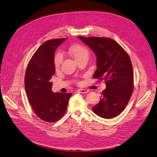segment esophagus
<instances>
[{
	"mask_svg": "<svg viewBox=\"0 0 157 157\" xmlns=\"http://www.w3.org/2000/svg\"><path fill=\"white\" fill-rule=\"evenodd\" d=\"M77 91L80 93H87L89 92V90H84V89H80V90H77Z\"/></svg>",
	"mask_w": 157,
	"mask_h": 157,
	"instance_id": "1",
	"label": "esophagus"
}]
</instances>
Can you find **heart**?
<instances>
[{
  "label": "heart",
  "instance_id": "1",
  "mask_svg": "<svg viewBox=\"0 0 157 157\" xmlns=\"http://www.w3.org/2000/svg\"><path fill=\"white\" fill-rule=\"evenodd\" d=\"M69 52L77 62L84 59H88L89 57V52L87 51V49L80 45H75L72 46L70 49ZM61 62L62 56L60 54H57L55 56L54 60L55 67L56 69H59Z\"/></svg>",
  "mask_w": 157,
  "mask_h": 157
}]
</instances>
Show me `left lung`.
<instances>
[{"label":"left lung","mask_w":157,"mask_h":157,"mask_svg":"<svg viewBox=\"0 0 157 157\" xmlns=\"http://www.w3.org/2000/svg\"><path fill=\"white\" fill-rule=\"evenodd\" d=\"M78 37L96 55L97 68L93 78L104 80L106 85L100 102L92 110L104 118L115 117L126 108L134 87L133 67L129 55L111 39Z\"/></svg>","instance_id":"obj_1"}]
</instances>
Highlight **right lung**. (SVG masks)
Masks as SVG:
<instances>
[{
    "label": "right lung",
    "instance_id": "right-lung-1",
    "mask_svg": "<svg viewBox=\"0 0 157 157\" xmlns=\"http://www.w3.org/2000/svg\"><path fill=\"white\" fill-rule=\"evenodd\" d=\"M65 39L43 43L31 57L25 74V90L29 102L35 115L46 122H55L62 117L72 95L71 93H53L50 81L55 73V52Z\"/></svg>",
    "mask_w": 157,
    "mask_h": 157
}]
</instances>
